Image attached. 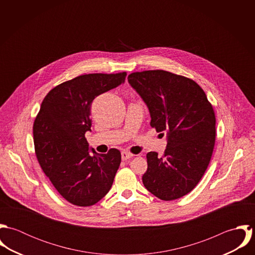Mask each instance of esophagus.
Returning a JSON list of instances; mask_svg holds the SVG:
<instances>
[{
	"label": "esophagus",
	"mask_w": 255,
	"mask_h": 255,
	"mask_svg": "<svg viewBox=\"0 0 255 255\" xmlns=\"http://www.w3.org/2000/svg\"><path fill=\"white\" fill-rule=\"evenodd\" d=\"M132 157H133V155L128 153V152H126V151L122 152V160L123 161H127V160H128V159H130Z\"/></svg>",
	"instance_id": "esophagus-1"
}]
</instances>
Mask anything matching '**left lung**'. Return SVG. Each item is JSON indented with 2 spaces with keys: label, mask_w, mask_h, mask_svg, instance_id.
I'll return each mask as SVG.
<instances>
[{
  "label": "left lung",
  "mask_w": 255,
  "mask_h": 255,
  "mask_svg": "<svg viewBox=\"0 0 255 255\" xmlns=\"http://www.w3.org/2000/svg\"><path fill=\"white\" fill-rule=\"evenodd\" d=\"M128 80L149 109L150 126L167 131L168 137L162 157L147 153L143 184L162 200L181 198L197 185L210 163L216 138L213 107L203 89L182 75L154 70L130 73Z\"/></svg>",
  "instance_id": "obj_1"
}]
</instances>
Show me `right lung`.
<instances>
[{"label": "right lung", "mask_w": 255, "mask_h": 255, "mask_svg": "<svg viewBox=\"0 0 255 255\" xmlns=\"http://www.w3.org/2000/svg\"><path fill=\"white\" fill-rule=\"evenodd\" d=\"M127 73H88L65 81L45 96L33 125L37 160L58 192L76 206L101 200L113 184L121 152L89 154L85 132L91 130V103L122 84Z\"/></svg>", "instance_id": "obj_1"}]
</instances>
